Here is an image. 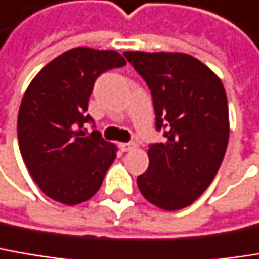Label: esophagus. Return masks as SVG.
<instances>
[{"mask_svg":"<svg viewBox=\"0 0 259 259\" xmlns=\"http://www.w3.org/2000/svg\"><path fill=\"white\" fill-rule=\"evenodd\" d=\"M118 148L123 151V153H126V151H130V150H133L135 148V144H126V142H120L118 144Z\"/></svg>","mask_w":259,"mask_h":259,"instance_id":"obj_1","label":"esophagus"}]
</instances>
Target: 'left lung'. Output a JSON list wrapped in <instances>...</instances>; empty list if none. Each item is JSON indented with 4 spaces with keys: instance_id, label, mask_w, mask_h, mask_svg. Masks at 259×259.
I'll use <instances>...</instances> for the list:
<instances>
[{
    "instance_id": "1",
    "label": "left lung",
    "mask_w": 259,
    "mask_h": 259,
    "mask_svg": "<svg viewBox=\"0 0 259 259\" xmlns=\"http://www.w3.org/2000/svg\"><path fill=\"white\" fill-rule=\"evenodd\" d=\"M153 95L155 126L166 142L148 148L138 188L151 204L179 210L194 203L223 163L230 118L223 81L199 59L170 52H124Z\"/></svg>"
}]
</instances>
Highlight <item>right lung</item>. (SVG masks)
<instances>
[{"label": "right lung", "instance_id": "1", "mask_svg": "<svg viewBox=\"0 0 259 259\" xmlns=\"http://www.w3.org/2000/svg\"><path fill=\"white\" fill-rule=\"evenodd\" d=\"M115 50L75 47L49 62L29 82L17 115L23 161L39 190L66 206L92 199L117 157V147L93 130L85 114L96 78L124 66Z\"/></svg>", "mask_w": 259, "mask_h": 259}]
</instances>
